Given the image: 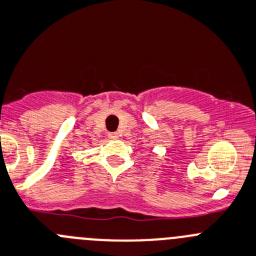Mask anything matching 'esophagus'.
<instances>
[{
	"label": "esophagus",
	"instance_id": "obj_1",
	"mask_svg": "<svg viewBox=\"0 0 256 256\" xmlns=\"http://www.w3.org/2000/svg\"><path fill=\"white\" fill-rule=\"evenodd\" d=\"M108 138L110 139H118V135H117V132H110L108 134Z\"/></svg>",
	"mask_w": 256,
	"mask_h": 256
}]
</instances>
